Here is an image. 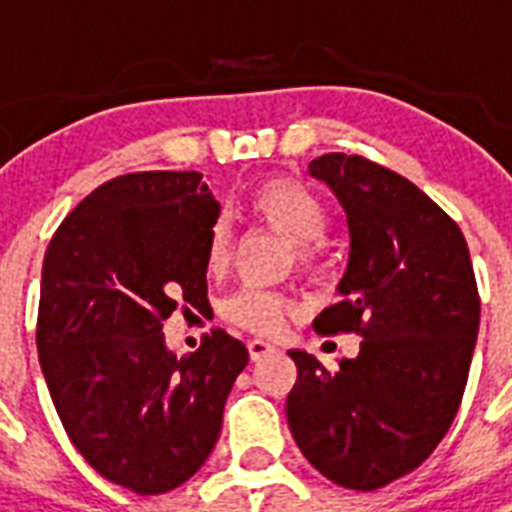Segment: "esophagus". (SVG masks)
<instances>
[{
  "label": "esophagus",
  "mask_w": 512,
  "mask_h": 512,
  "mask_svg": "<svg viewBox=\"0 0 512 512\" xmlns=\"http://www.w3.org/2000/svg\"><path fill=\"white\" fill-rule=\"evenodd\" d=\"M247 348L252 361H263V358H268L271 353H276V345H271L268 340H260V337H257V340H249Z\"/></svg>",
  "instance_id": "1"
}]
</instances>
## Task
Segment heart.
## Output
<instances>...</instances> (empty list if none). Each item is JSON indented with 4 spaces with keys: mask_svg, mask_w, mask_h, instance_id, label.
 I'll return each mask as SVG.
<instances>
[{
    "mask_svg": "<svg viewBox=\"0 0 512 512\" xmlns=\"http://www.w3.org/2000/svg\"><path fill=\"white\" fill-rule=\"evenodd\" d=\"M249 209L260 223L292 244L297 265L311 268L316 260V244L327 233V209L311 188H305L292 177H268L252 191ZM228 260H231V228L225 220H217L207 236V268L220 273ZM223 313L225 319L249 332L273 335L295 313V303L281 292L244 287L225 300Z\"/></svg>",
    "mask_w": 512,
    "mask_h": 512,
    "instance_id": "obj_1",
    "label": "heart"
}]
</instances>
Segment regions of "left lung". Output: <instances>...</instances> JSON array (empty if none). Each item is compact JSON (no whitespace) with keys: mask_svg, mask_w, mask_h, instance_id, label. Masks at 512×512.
I'll list each match as a JSON object with an SVG mask.
<instances>
[{"mask_svg":"<svg viewBox=\"0 0 512 512\" xmlns=\"http://www.w3.org/2000/svg\"><path fill=\"white\" fill-rule=\"evenodd\" d=\"M308 172L332 188L350 233L340 303L313 329L364 340L335 372L289 350L287 420L321 476L372 492L428 460L460 409L481 319L476 276L457 223L406 177L348 154L319 156Z\"/></svg>","mask_w":512,"mask_h":512,"instance_id":"8db88e82","label":"left lung"}]
</instances>
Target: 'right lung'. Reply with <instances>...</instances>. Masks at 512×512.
Listing matches in <instances>:
<instances>
[{"mask_svg": "<svg viewBox=\"0 0 512 512\" xmlns=\"http://www.w3.org/2000/svg\"><path fill=\"white\" fill-rule=\"evenodd\" d=\"M220 204L199 172H135L87 196L42 265L36 350L71 444L100 476L164 494L207 462L247 366L223 329L177 358L162 324L207 303V236Z\"/></svg>", "mask_w": 512, "mask_h": 512, "instance_id": "add662e5", "label": "right lung"}]
</instances>
